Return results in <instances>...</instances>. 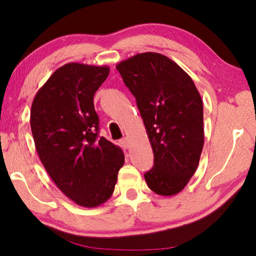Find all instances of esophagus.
Returning a JSON list of instances; mask_svg holds the SVG:
<instances>
[{
	"mask_svg": "<svg viewBox=\"0 0 256 256\" xmlns=\"http://www.w3.org/2000/svg\"><path fill=\"white\" fill-rule=\"evenodd\" d=\"M119 143H120L121 146H122L124 148H129V140H128L127 137L121 138V140H119Z\"/></svg>",
	"mask_w": 256,
	"mask_h": 256,
	"instance_id": "1",
	"label": "esophagus"
}]
</instances>
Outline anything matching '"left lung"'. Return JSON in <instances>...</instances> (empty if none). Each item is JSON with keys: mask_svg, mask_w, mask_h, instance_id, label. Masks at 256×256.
Returning <instances> with one entry per match:
<instances>
[{"mask_svg": "<svg viewBox=\"0 0 256 256\" xmlns=\"http://www.w3.org/2000/svg\"><path fill=\"white\" fill-rule=\"evenodd\" d=\"M116 69L135 96L154 153L145 182L158 195L178 194L198 169L204 145L198 90L186 71L160 53L136 54Z\"/></svg>", "mask_w": 256, "mask_h": 256, "instance_id": "obj_1", "label": "left lung"}]
</instances>
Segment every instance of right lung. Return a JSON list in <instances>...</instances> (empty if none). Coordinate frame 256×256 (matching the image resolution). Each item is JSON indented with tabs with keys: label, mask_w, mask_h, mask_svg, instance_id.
Segmentation results:
<instances>
[{
	"label": "right lung",
	"mask_w": 256,
	"mask_h": 256,
	"mask_svg": "<svg viewBox=\"0 0 256 256\" xmlns=\"http://www.w3.org/2000/svg\"><path fill=\"white\" fill-rule=\"evenodd\" d=\"M110 72L108 66L71 62L51 74L34 98L30 127L35 148L54 184L74 203L96 208L111 198L121 148L98 137L94 95Z\"/></svg>",
	"instance_id": "add662e5"
}]
</instances>
